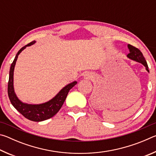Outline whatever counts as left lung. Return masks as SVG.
Wrapping results in <instances>:
<instances>
[{"instance_id":"obj_1","label":"left lung","mask_w":156,"mask_h":156,"mask_svg":"<svg viewBox=\"0 0 156 156\" xmlns=\"http://www.w3.org/2000/svg\"><path fill=\"white\" fill-rule=\"evenodd\" d=\"M127 47L129 49V53L127 54V57L129 58H130L133 60H135L136 62H140L141 64L143 65L144 67H146V69L147 72H149V67H148L147 61L146 60H145L144 57L143 56L142 53L140 51L138 48L131 45V44H129Z\"/></svg>"}]
</instances>
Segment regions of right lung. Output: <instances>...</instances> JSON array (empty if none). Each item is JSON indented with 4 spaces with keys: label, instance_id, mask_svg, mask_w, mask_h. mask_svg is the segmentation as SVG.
Wrapping results in <instances>:
<instances>
[{
    "label": "right lung",
    "instance_id": "obj_1",
    "mask_svg": "<svg viewBox=\"0 0 156 156\" xmlns=\"http://www.w3.org/2000/svg\"><path fill=\"white\" fill-rule=\"evenodd\" d=\"M36 43L35 41L31 42L30 43L27 44V45L22 47L19 51H18L17 54L14 61L12 63L11 67L9 70V77L8 82V87H7V92H8V96L11 102L12 105L14 107L18 112H19L24 117L27 119L30 120L34 122H41L49 119L53 117L54 115L58 112L60 108L62 106L65 100L67 98L69 91L73 87H74L77 82L74 81L73 83L67 84L64 88H62L60 92L54 98L50 100L49 101L45 103L40 105H30L23 103L18 98L16 95L14 89V67L16 62L18 56L23 49L26 48V47L30 46Z\"/></svg>",
    "mask_w": 156,
    "mask_h": 156
}]
</instances>
